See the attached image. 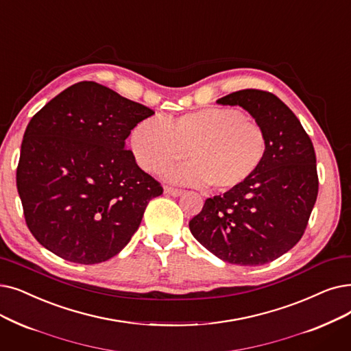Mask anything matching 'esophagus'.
Returning a JSON list of instances; mask_svg holds the SVG:
<instances>
[{"mask_svg": "<svg viewBox=\"0 0 351 351\" xmlns=\"http://www.w3.org/2000/svg\"><path fill=\"white\" fill-rule=\"evenodd\" d=\"M165 193L171 195V196H180L182 193H184V191L173 188V186H165Z\"/></svg>", "mask_w": 351, "mask_h": 351, "instance_id": "1", "label": "esophagus"}]
</instances>
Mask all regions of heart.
Here are the masks:
<instances>
[{
    "label": "heart",
    "instance_id": "1",
    "mask_svg": "<svg viewBox=\"0 0 351 351\" xmlns=\"http://www.w3.org/2000/svg\"><path fill=\"white\" fill-rule=\"evenodd\" d=\"M132 154L143 171L158 173L186 156L191 159L166 172L171 180L217 192L242 186L260 169L268 139L264 128L235 109L206 108L175 120L150 117L130 133Z\"/></svg>",
    "mask_w": 351,
    "mask_h": 351
}]
</instances>
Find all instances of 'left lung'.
Segmentation results:
<instances>
[{
	"mask_svg": "<svg viewBox=\"0 0 351 351\" xmlns=\"http://www.w3.org/2000/svg\"><path fill=\"white\" fill-rule=\"evenodd\" d=\"M218 103L245 109L264 128L268 150L247 184L208 197L189 230L226 263L263 265L291 250L306 231L318 195L314 146L297 116L269 91L239 90Z\"/></svg>",
	"mask_w": 351,
	"mask_h": 351,
	"instance_id": "obj_1",
	"label": "left lung"
}]
</instances>
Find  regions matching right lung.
Instances as JSON below:
<instances>
[{
  "mask_svg": "<svg viewBox=\"0 0 351 351\" xmlns=\"http://www.w3.org/2000/svg\"><path fill=\"white\" fill-rule=\"evenodd\" d=\"M155 114L96 82L70 86L25 129L17 189L29 232L57 256L84 265L110 260L163 193L126 149L132 129Z\"/></svg>",
  "mask_w": 351,
  "mask_h": 351,
  "instance_id": "right-lung-1",
  "label": "right lung"
}]
</instances>
